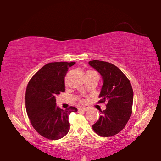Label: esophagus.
I'll return each mask as SVG.
<instances>
[{"label":"esophagus","instance_id":"34e87169","mask_svg":"<svg viewBox=\"0 0 161 161\" xmlns=\"http://www.w3.org/2000/svg\"><path fill=\"white\" fill-rule=\"evenodd\" d=\"M78 110H79V111H86L87 110H88V108H79V109H78Z\"/></svg>","mask_w":161,"mask_h":161}]
</instances>
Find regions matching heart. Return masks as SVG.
Returning a JSON list of instances; mask_svg holds the SVG:
<instances>
[{"instance_id":"obj_1","label":"heart","mask_w":161,"mask_h":161,"mask_svg":"<svg viewBox=\"0 0 161 161\" xmlns=\"http://www.w3.org/2000/svg\"><path fill=\"white\" fill-rule=\"evenodd\" d=\"M92 72V71H88V72Z\"/></svg>"}]
</instances>
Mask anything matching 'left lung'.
I'll use <instances>...</instances> for the list:
<instances>
[{"label":"left lung","mask_w":161,"mask_h":161,"mask_svg":"<svg viewBox=\"0 0 161 161\" xmlns=\"http://www.w3.org/2000/svg\"><path fill=\"white\" fill-rule=\"evenodd\" d=\"M89 64L101 75L103 85L99 103L107 102L106 109L92 125L102 137H110L122 130L131 115L134 92L130 80L118 67L109 62L92 60Z\"/></svg>","instance_id":"left-lung-1"}]
</instances>
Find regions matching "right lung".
<instances>
[{
  "label": "right lung",
  "mask_w": 161,
  "mask_h": 161,
  "mask_svg": "<svg viewBox=\"0 0 161 161\" xmlns=\"http://www.w3.org/2000/svg\"><path fill=\"white\" fill-rule=\"evenodd\" d=\"M75 62H51L43 66L31 78L27 86L25 108L31 124L37 132L49 140H58L70 130L69 117L76 112L75 107L64 110L56 106V97L65 91L64 77Z\"/></svg>",
  "instance_id": "obj_1"
}]
</instances>
